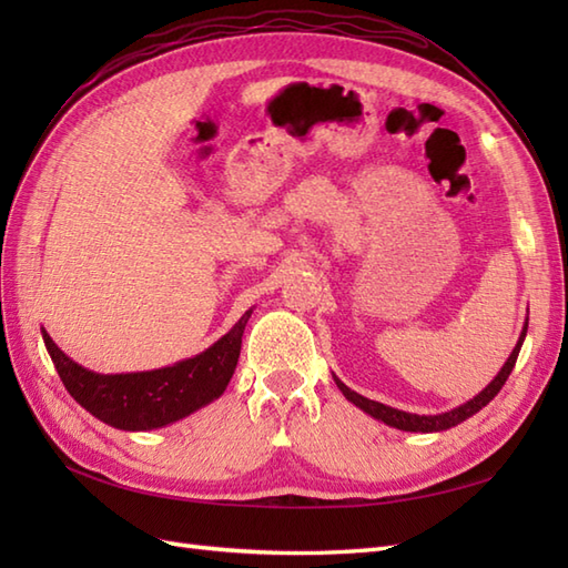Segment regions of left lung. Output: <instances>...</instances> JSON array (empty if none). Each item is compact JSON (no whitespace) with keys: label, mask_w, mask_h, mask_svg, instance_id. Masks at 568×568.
I'll list each match as a JSON object with an SVG mask.
<instances>
[{"label":"left lung","mask_w":568,"mask_h":568,"mask_svg":"<svg viewBox=\"0 0 568 568\" xmlns=\"http://www.w3.org/2000/svg\"><path fill=\"white\" fill-rule=\"evenodd\" d=\"M525 334H527V322H525V329L520 334V339H517V344L513 348V354L508 356V361H505V366L498 371V376L493 378L476 397H470L468 403L458 405V407L449 409V413H442V415L403 413V409H395V407H388V405H383V403L368 400V397L354 393L352 388H348V385H344L336 376H334V381H336V385H339V390L344 393V397H346L348 403H354L356 407L364 409V413H368L371 417L385 422V425H388V427L403 429V432H444V429H449V427L462 425L464 419H468L470 415H476L478 409H484L493 400V397L500 393L505 381H508V376H510L513 368H515V361H517V354H520V348H523Z\"/></svg>","instance_id":"left-lung-1"}]
</instances>
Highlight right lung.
Wrapping results in <instances>:
<instances>
[{
  "label": "right lung",
  "mask_w": 568,
  "mask_h": 568,
  "mask_svg": "<svg viewBox=\"0 0 568 568\" xmlns=\"http://www.w3.org/2000/svg\"><path fill=\"white\" fill-rule=\"evenodd\" d=\"M251 312L253 310H246L244 317L207 352L180 361L175 366L141 373L102 376L68 358L45 329L43 342L65 390L90 415L116 429L146 432L192 415L226 390L234 376L241 336H244Z\"/></svg>",
  "instance_id": "obj_1"
}]
</instances>
